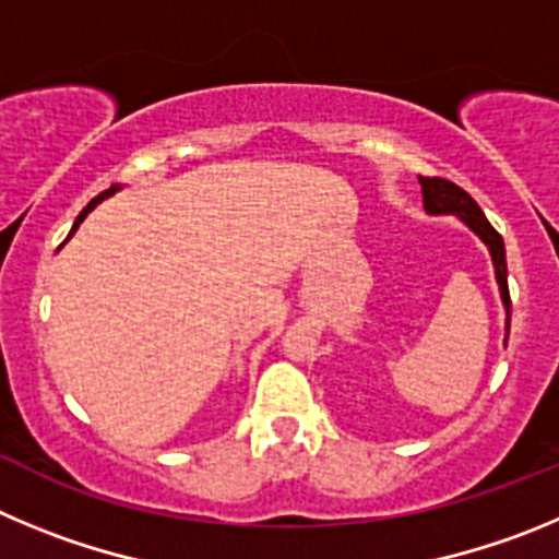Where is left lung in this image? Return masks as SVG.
<instances>
[{"label":"left lung","mask_w":559,"mask_h":559,"mask_svg":"<svg viewBox=\"0 0 559 559\" xmlns=\"http://www.w3.org/2000/svg\"><path fill=\"white\" fill-rule=\"evenodd\" d=\"M420 186H424V203L429 214H460L476 234L481 236V242L490 248L492 264H496V278L501 286V300L507 306V317H510V286H507V259H504V239L490 223H487L485 211L476 205V200L460 189L456 183L445 178H424L420 175ZM507 329H510V320H507Z\"/></svg>","instance_id":"8db88e82"}]
</instances>
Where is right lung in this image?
I'll list each match as a JSON object with an SVG mask.
<instances>
[{"label":"right lung","mask_w":559,"mask_h":559,"mask_svg":"<svg viewBox=\"0 0 559 559\" xmlns=\"http://www.w3.org/2000/svg\"><path fill=\"white\" fill-rule=\"evenodd\" d=\"M110 192H114V186H110V189H105V192H103V194H99V198H97V200H92V203L85 205V209H83V211H80V217H78V223H74V228H72V230H78V225H80V223H83V217H85V214H88V211H92V209H94V205H97V203H99V200H103V198H108V194H110Z\"/></svg>","instance_id":"obj_1"}]
</instances>
